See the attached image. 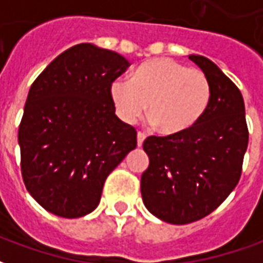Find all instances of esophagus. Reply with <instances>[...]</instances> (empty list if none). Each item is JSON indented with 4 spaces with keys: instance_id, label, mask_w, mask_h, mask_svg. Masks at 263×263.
Masks as SVG:
<instances>
[{
    "instance_id": "1",
    "label": "esophagus",
    "mask_w": 263,
    "mask_h": 263,
    "mask_svg": "<svg viewBox=\"0 0 263 263\" xmlns=\"http://www.w3.org/2000/svg\"><path fill=\"white\" fill-rule=\"evenodd\" d=\"M138 146H142L143 141H145V138H146V135H145V132L142 131H138Z\"/></svg>"
}]
</instances>
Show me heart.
<instances>
[{
	"label": "heart",
	"mask_w": 263,
	"mask_h": 263,
	"mask_svg": "<svg viewBox=\"0 0 263 263\" xmlns=\"http://www.w3.org/2000/svg\"><path fill=\"white\" fill-rule=\"evenodd\" d=\"M109 94L125 122L134 124L148 107L149 120L158 131L175 135L201 120L209 108L211 84L201 70L172 59H154L139 66L131 81L115 80Z\"/></svg>",
	"instance_id": "1"
}]
</instances>
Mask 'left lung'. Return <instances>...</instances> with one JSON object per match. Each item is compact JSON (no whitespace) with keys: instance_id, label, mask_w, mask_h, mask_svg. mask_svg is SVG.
Masks as SVG:
<instances>
[{"instance_id":"left-lung-1","label":"left lung","mask_w":263,"mask_h":263,"mask_svg":"<svg viewBox=\"0 0 263 263\" xmlns=\"http://www.w3.org/2000/svg\"><path fill=\"white\" fill-rule=\"evenodd\" d=\"M189 59L211 84L209 108L187 131L143 141L149 166L141 177L146 209L177 226L201 220L230 196L242 173L249 135L238 87L207 58Z\"/></svg>"}]
</instances>
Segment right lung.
Instances as JSON below:
<instances>
[{
  "label": "right lung",
  "instance_id": "1",
  "mask_svg": "<svg viewBox=\"0 0 263 263\" xmlns=\"http://www.w3.org/2000/svg\"><path fill=\"white\" fill-rule=\"evenodd\" d=\"M129 66L112 50L80 43L32 83L18 131L26 190L63 218L91 213L105 179L137 148V129L118 120L109 88Z\"/></svg>",
  "mask_w": 263,
  "mask_h": 263
}]
</instances>
